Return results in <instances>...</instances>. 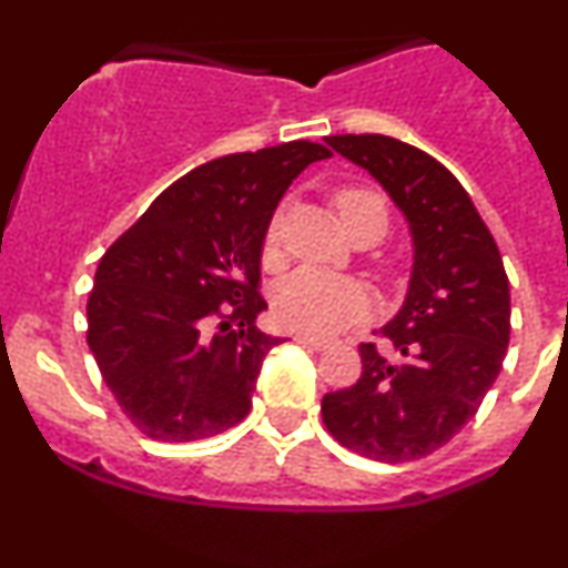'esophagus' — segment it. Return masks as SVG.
Returning a JSON list of instances; mask_svg holds the SVG:
<instances>
[{
	"mask_svg": "<svg viewBox=\"0 0 568 568\" xmlns=\"http://www.w3.org/2000/svg\"><path fill=\"white\" fill-rule=\"evenodd\" d=\"M296 342L304 344V347L315 349V352H323L325 347H328V342H325V338H317V336H310V334H298Z\"/></svg>",
	"mask_w": 568,
	"mask_h": 568,
	"instance_id": "obj_1",
	"label": "esophagus"
}]
</instances>
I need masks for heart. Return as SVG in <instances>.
I'll return each instance as SVG.
<instances>
[{
  "instance_id": "b5f03b06",
  "label": "heart",
  "mask_w": 568,
  "mask_h": 568,
  "mask_svg": "<svg viewBox=\"0 0 568 568\" xmlns=\"http://www.w3.org/2000/svg\"><path fill=\"white\" fill-rule=\"evenodd\" d=\"M334 205L347 232L366 219H376L382 226H387V207H384L379 194H374L371 189H338ZM280 226H283L280 216L272 219L270 234H266L270 245L280 240ZM272 304H275L277 321L285 328L317 336L338 334V331L361 323L368 315V298L361 285L315 270H298L291 277H285L277 285Z\"/></svg>"
}]
</instances>
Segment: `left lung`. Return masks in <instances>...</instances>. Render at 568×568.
Here are the masks:
<instances>
[{
	"mask_svg": "<svg viewBox=\"0 0 568 568\" xmlns=\"http://www.w3.org/2000/svg\"><path fill=\"white\" fill-rule=\"evenodd\" d=\"M408 221L414 270L400 312L379 334L400 361L361 344L363 374L323 397V422L349 452L414 462L473 419L510 342V283L491 232L448 168L389 135H328Z\"/></svg>",
	"mask_w": 568,
	"mask_h": 568,
	"instance_id": "8db88e82",
	"label": "left lung"
}]
</instances>
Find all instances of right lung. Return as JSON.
Instances as JSON below:
<instances>
[{"label":"right lung","instance_id":"right-lung-1","mask_svg":"<svg viewBox=\"0 0 568 568\" xmlns=\"http://www.w3.org/2000/svg\"><path fill=\"white\" fill-rule=\"evenodd\" d=\"M321 143L226 154L181 175L103 253L88 344L103 382L146 438L189 443L243 422L266 352L256 317L272 213Z\"/></svg>","mask_w":568,"mask_h":568}]
</instances>
